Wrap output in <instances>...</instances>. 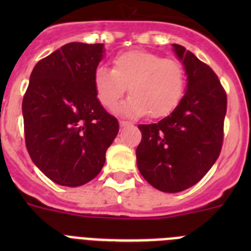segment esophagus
I'll return each mask as SVG.
<instances>
[{
    "label": "esophagus",
    "instance_id": "34e87169",
    "mask_svg": "<svg viewBox=\"0 0 251 251\" xmlns=\"http://www.w3.org/2000/svg\"><path fill=\"white\" fill-rule=\"evenodd\" d=\"M119 124H121V127H127V126H130V122H127V121H119Z\"/></svg>",
    "mask_w": 251,
    "mask_h": 251
}]
</instances>
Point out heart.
<instances>
[{"instance_id":"1","label":"heart","mask_w":251,"mask_h":251,"mask_svg":"<svg viewBox=\"0 0 251 251\" xmlns=\"http://www.w3.org/2000/svg\"><path fill=\"white\" fill-rule=\"evenodd\" d=\"M112 66V70L99 66L93 75L97 98L106 109L117 106L127 86L132 95L121 106V112L130 117L148 112L151 118H161L170 114L182 99L186 75L176 60L133 50L117 55Z\"/></svg>"}]
</instances>
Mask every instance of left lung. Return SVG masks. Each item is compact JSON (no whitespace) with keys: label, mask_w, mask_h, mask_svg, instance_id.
<instances>
[{"label":"left lung","mask_w":251,"mask_h":251,"mask_svg":"<svg viewBox=\"0 0 251 251\" xmlns=\"http://www.w3.org/2000/svg\"><path fill=\"white\" fill-rule=\"evenodd\" d=\"M174 50L185 65L186 94L158 123L139 124L142 141L136 151L142 176L170 194L196 185L219 158L227 106L214 70L183 46L174 44Z\"/></svg>","instance_id":"8db88e82"}]
</instances>
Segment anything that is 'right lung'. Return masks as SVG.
<instances>
[{
	"mask_svg": "<svg viewBox=\"0 0 251 251\" xmlns=\"http://www.w3.org/2000/svg\"><path fill=\"white\" fill-rule=\"evenodd\" d=\"M103 44L70 43L35 65L22 100L31 159L55 183L76 187L98 176L119 123L99 103L93 75Z\"/></svg>",
	"mask_w": 251,
	"mask_h": 251,
	"instance_id": "add662e5",
	"label": "right lung"
}]
</instances>
